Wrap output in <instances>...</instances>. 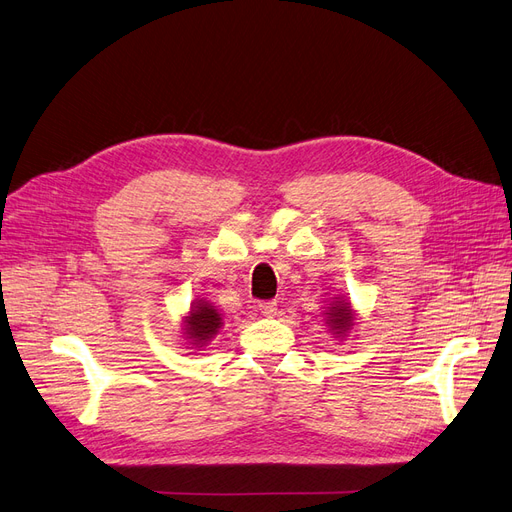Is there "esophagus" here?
Masks as SVG:
<instances>
[{
	"mask_svg": "<svg viewBox=\"0 0 512 512\" xmlns=\"http://www.w3.org/2000/svg\"><path fill=\"white\" fill-rule=\"evenodd\" d=\"M258 311L262 315L273 317V315H277V303L275 301H262V303H258Z\"/></svg>",
	"mask_w": 512,
	"mask_h": 512,
	"instance_id": "esophagus-1",
	"label": "esophagus"
}]
</instances>
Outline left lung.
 Returning <instances> with one entry per match:
<instances>
[{"label": "left lung", "instance_id": "1", "mask_svg": "<svg viewBox=\"0 0 512 512\" xmlns=\"http://www.w3.org/2000/svg\"><path fill=\"white\" fill-rule=\"evenodd\" d=\"M356 315L358 313L351 307V301H347L345 296H334L324 311V324L334 339L345 341L351 328L356 326Z\"/></svg>", "mask_w": 512, "mask_h": 512}]
</instances>
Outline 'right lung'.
<instances>
[{"instance_id":"add662e5","label":"right lung","mask_w":512,"mask_h":512,"mask_svg":"<svg viewBox=\"0 0 512 512\" xmlns=\"http://www.w3.org/2000/svg\"><path fill=\"white\" fill-rule=\"evenodd\" d=\"M222 324V313L205 298H197L182 317V339L188 349H201L216 339Z\"/></svg>"}]
</instances>
